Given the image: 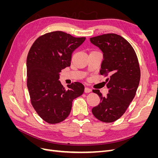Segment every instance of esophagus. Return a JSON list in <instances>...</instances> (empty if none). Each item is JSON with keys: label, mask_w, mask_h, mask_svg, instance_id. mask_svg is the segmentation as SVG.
Instances as JSON below:
<instances>
[{"label": "esophagus", "mask_w": 158, "mask_h": 158, "mask_svg": "<svg viewBox=\"0 0 158 158\" xmlns=\"http://www.w3.org/2000/svg\"><path fill=\"white\" fill-rule=\"evenodd\" d=\"M84 92H85V93H89V92H92V89H91L88 87H85V89H84Z\"/></svg>", "instance_id": "1"}]
</instances>
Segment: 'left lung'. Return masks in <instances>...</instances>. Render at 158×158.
Here are the masks:
<instances>
[{
    "label": "left lung",
    "mask_w": 158,
    "mask_h": 158,
    "mask_svg": "<svg viewBox=\"0 0 158 158\" xmlns=\"http://www.w3.org/2000/svg\"><path fill=\"white\" fill-rule=\"evenodd\" d=\"M89 40L103 53L100 74L109 76L106 97L99 89L93 90L101 102L92 109V113L99 121L112 123L125 113L135 96L140 80L139 63L133 47L121 35L107 33Z\"/></svg>",
    "instance_id": "left-lung-1"
}]
</instances>
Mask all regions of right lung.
Masks as SVG:
<instances>
[{"instance_id": "1", "label": "right lung", "mask_w": 158, "mask_h": 158, "mask_svg": "<svg viewBox=\"0 0 158 158\" xmlns=\"http://www.w3.org/2000/svg\"><path fill=\"white\" fill-rule=\"evenodd\" d=\"M85 40L63 31H52L38 37L28 52L27 86L31 103L47 123L56 124L65 120L73 99L84 93L82 83H72L66 89L59 79L61 70L70 66L73 51Z\"/></svg>"}]
</instances>
